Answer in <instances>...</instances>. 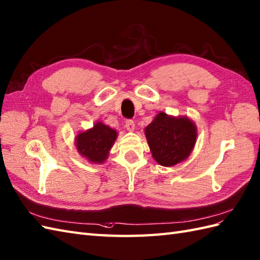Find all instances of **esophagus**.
Wrapping results in <instances>:
<instances>
[{
  "label": "esophagus",
  "instance_id": "1",
  "mask_svg": "<svg viewBox=\"0 0 260 260\" xmlns=\"http://www.w3.org/2000/svg\"><path fill=\"white\" fill-rule=\"evenodd\" d=\"M125 127H126V129L127 131H129V132H133L135 129V123H134V120H132V119H127L125 122Z\"/></svg>",
  "mask_w": 260,
  "mask_h": 260
}]
</instances>
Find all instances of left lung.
I'll use <instances>...</instances> for the list:
<instances>
[{
  "instance_id": "left-lung-1",
  "label": "left lung",
  "mask_w": 260,
  "mask_h": 260,
  "mask_svg": "<svg viewBox=\"0 0 260 260\" xmlns=\"http://www.w3.org/2000/svg\"><path fill=\"white\" fill-rule=\"evenodd\" d=\"M153 158L161 166H174L185 160L195 146L197 128L186 116L174 117L158 113L145 128Z\"/></svg>"
}]
</instances>
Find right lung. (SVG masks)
<instances>
[{"label":"right lung","instance_id":"right-lung-1","mask_svg":"<svg viewBox=\"0 0 260 260\" xmlns=\"http://www.w3.org/2000/svg\"><path fill=\"white\" fill-rule=\"evenodd\" d=\"M117 138V132L102 122L95 123L92 128L76 136V148L82 156L94 164H102Z\"/></svg>","mask_w":260,"mask_h":260}]
</instances>
